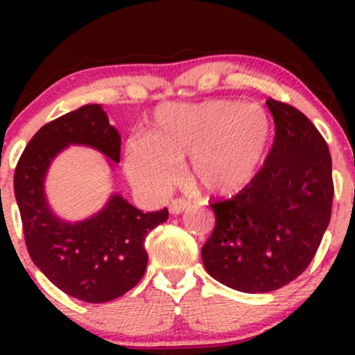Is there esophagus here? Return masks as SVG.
<instances>
[{"instance_id": "esophagus-1", "label": "esophagus", "mask_w": 355, "mask_h": 355, "mask_svg": "<svg viewBox=\"0 0 355 355\" xmlns=\"http://www.w3.org/2000/svg\"><path fill=\"white\" fill-rule=\"evenodd\" d=\"M191 207V202L187 199H173L170 202V211L171 214H180L184 211H187Z\"/></svg>"}]
</instances>
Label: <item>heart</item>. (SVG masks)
Listing matches in <instances>:
<instances>
[{
  "instance_id": "obj_1",
  "label": "heart",
  "mask_w": 355,
  "mask_h": 355,
  "mask_svg": "<svg viewBox=\"0 0 355 355\" xmlns=\"http://www.w3.org/2000/svg\"><path fill=\"white\" fill-rule=\"evenodd\" d=\"M270 135V118L257 105L163 103L153 113L149 135L125 144L127 170L137 185L161 192L177 178L178 159L191 156L189 178L196 185L209 194H234L256 177Z\"/></svg>"
}]
</instances>
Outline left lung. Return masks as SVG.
Masks as SVG:
<instances>
[{
    "label": "left lung",
    "instance_id": "left-lung-1",
    "mask_svg": "<svg viewBox=\"0 0 355 355\" xmlns=\"http://www.w3.org/2000/svg\"><path fill=\"white\" fill-rule=\"evenodd\" d=\"M275 141L256 177L211 204L214 230L202 263L220 284L247 293L278 290L304 273L331 218V156L313 121L268 99Z\"/></svg>",
    "mask_w": 355,
    "mask_h": 355
}]
</instances>
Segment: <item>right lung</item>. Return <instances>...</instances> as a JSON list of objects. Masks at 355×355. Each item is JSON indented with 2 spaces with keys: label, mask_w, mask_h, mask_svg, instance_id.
<instances>
[{
  "label": "right lung",
  "mask_w": 355,
  "mask_h": 355,
  "mask_svg": "<svg viewBox=\"0 0 355 355\" xmlns=\"http://www.w3.org/2000/svg\"><path fill=\"white\" fill-rule=\"evenodd\" d=\"M68 144L91 146L114 163L120 161V134L101 105H85L39 128L25 146L13 178L25 245L35 266L60 290L84 302H108L144 277L146 237L168 220V209L144 213L114 194L87 220H60L46 202L44 177Z\"/></svg>",
  "instance_id": "right-lung-1"
}]
</instances>
